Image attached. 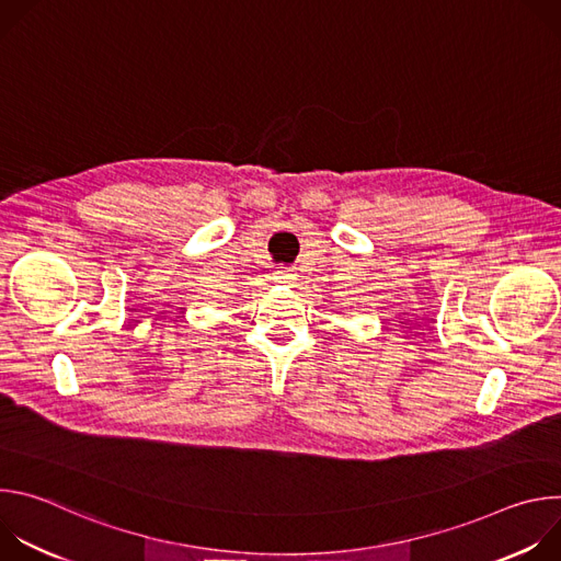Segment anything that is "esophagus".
I'll return each instance as SVG.
<instances>
[{"label": "esophagus", "instance_id": "1", "mask_svg": "<svg viewBox=\"0 0 561 561\" xmlns=\"http://www.w3.org/2000/svg\"><path fill=\"white\" fill-rule=\"evenodd\" d=\"M277 279L284 284H290L295 279V275L290 271H277Z\"/></svg>", "mask_w": 561, "mask_h": 561}]
</instances>
